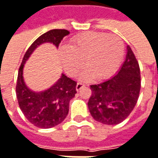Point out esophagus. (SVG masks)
<instances>
[{
    "label": "esophagus",
    "instance_id": "obj_1",
    "mask_svg": "<svg viewBox=\"0 0 158 158\" xmlns=\"http://www.w3.org/2000/svg\"><path fill=\"white\" fill-rule=\"evenodd\" d=\"M84 87H85L84 84H82V83H78L77 86H76V90H77V91H79L80 89H82Z\"/></svg>",
    "mask_w": 158,
    "mask_h": 158
}]
</instances>
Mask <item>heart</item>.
<instances>
[{
  "instance_id": "obj_1",
  "label": "heart",
  "mask_w": 158,
  "mask_h": 158,
  "mask_svg": "<svg viewBox=\"0 0 158 158\" xmlns=\"http://www.w3.org/2000/svg\"><path fill=\"white\" fill-rule=\"evenodd\" d=\"M124 44L114 35L101 32H86L73 37L69 47L60 49V60L66 73L70 77L80 75L83 81H92L98 77L105 79L119 67L123 57Z\"/></svg>"
}]
</instances>
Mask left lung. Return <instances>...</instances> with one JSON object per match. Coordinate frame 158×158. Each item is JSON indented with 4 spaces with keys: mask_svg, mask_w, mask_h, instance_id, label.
Returning <instances> with one entry per match:
<instances>
[{
    "mask_svg": "<svg viewBox=\"0 0 158 158\" xmlns=\"http://www.w3.org/2000/svg\"><path fill=\"white\" fill-rule=\"evenodd\" d=\"M90 88L92 95L88 100V110L97 122L115 125L130 115L139 95L140 70L129 45L125 60L117 74Z\"/></svg>",
    "mask_w": 158,
    "mask_h": 158,
    "instance_id": "left-lung-1",
    "label": "left lung"
}]
</instances>
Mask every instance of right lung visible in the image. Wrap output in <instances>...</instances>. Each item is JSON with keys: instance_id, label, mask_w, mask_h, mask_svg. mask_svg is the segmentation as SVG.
I'll list each match as a JSON object with an SVG mask.
<instances>
[{"instance_id": "right-lung-1", "label": "right lung", "mask_w": 158, "mask_h": 158, "mask_svg": "<svg viewBox=\"0 0 158 158\" xmlns=\"http://www.w3.org/2000/svg\"><path fill=\"white\" fill-rule=\"evenodd\" d=\"M69 34L70 32L66 29H52L43 34L26 52L19 70L16 86L19 106L25 117L32 124L42 129L60 124L68 115L70 99L77 93V82L61 74L60 79L51 88L44 91L35 92L28 88L24 81V65L39 45L51 43L58 48L62 38Z\"/></svg>"}]
</instances>
